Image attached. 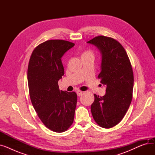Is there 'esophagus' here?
<instances>
[{
	"label": "esophagus",
	"instance_id": "34e87169",
	"mask_svg": "<svg viewBox=\"0 0 155 155\" xmlns=\"http://www.w3.org/2000/svg\"><path fill=\"white\" fill-rule=\"evenodd\" d=\"M82 94H83V92H82V91H77V95H78V97L82 95Z\"/></svg>",
	"mask_w": 155,
	"mask_h": 155
}]
</instances>
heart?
Returning a JSON list of instances; mask_svg holds the SVG:
<instances>
[{
    "label": "heart",
    "mask_w": 155,
    "mask_h": 155,
    "mask_svg": "<svg viewBox=\"0 0 155 155\" xmlns=\"http://www.w3.org/2000/svg\"><path fill=\"white\" fill-rule=\"evenodd\" d=\"M82 56H90V57H92L94 58V53L91 50H88V51H84L82 54Z\"/></svg>",
    "instance_id": "1"
}]
</instances>
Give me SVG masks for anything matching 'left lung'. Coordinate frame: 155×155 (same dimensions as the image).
<instances>
[{
    "mask_svg": "<svg viewBox=\"0 0 155 155\" xmlns=\"http://www.w3.org/2000/svg\"><path fill=\"white\" fill-rule=\"evenodd\" d=\"M87 43L101 51V71L98 78L106 86L104 96L94 94L92 114L99 126L111 128L123 119L131 103L134 85L132 66L125 49L114 38L99 36Z\"/></svg>",
    "mask_w": 155,
    "mask_h": 155,
    "instance_id": "8db88e82",
    "label": "left lung"
}]
</instances>
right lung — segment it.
Returning <instances> with one entry per match:
<instances>
[{"instance_id":"obj_1","label":"right lung","mask_w":155,"mask_h":155,"mask_svg":"<svg viewBox=\"0 0 155 155\" xmlns=\"http://www.w3.org/2000/svg\"><path fill=\"white\" fill-rule=\"evenodd\" d=\"M74 45L65 40H48L35 48L29 61L32 104L45 126L56 133L66 131L74 120L77 94L60 91L58 84L64 75L61 58Z\"/></svg>"}]
</instances>
